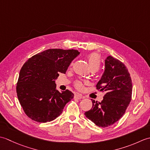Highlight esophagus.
<instances>
[{
  "instance_id": "obj_1",
  "label": "esophagus",
  "mask_w": 150,
  "mask_h": 150,
  "mask_svg": "<svg viewBox=\"0 0 150 150\" xmlns=\"http://www.w3.org/2000/svg\"><path fill=\"white\" fill-rule=\"evenodd\" d=\"M75 97L76 98H78V99H81V98H84L83 95H81V94H76L75 95Z\"/></svg>"
}]
</instances>
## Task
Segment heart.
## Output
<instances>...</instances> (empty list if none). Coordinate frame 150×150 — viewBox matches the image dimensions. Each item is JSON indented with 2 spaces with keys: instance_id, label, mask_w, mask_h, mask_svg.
Here are the masks:
<instances>
[{
  "instance_id": "obj_1",
  "label": "heart",
  "mask_w": 150,
  "mask_h": 150,
  "mask_svg": "<svg viewBox=\"0 0 150 150\" xmlns=\"http://www.w3.org/2000/svg\"><path fill=\"white\" fill-rule=\"evenodd\" d=\"M89 64L91 69L98 70L100 66V56L97 53H91L87 55ZM73 65V63L70 64V66ZM75 87L79 90H82L84 88V83L81 81L77 80L74 82Z\"/></svg>"
}]
</instances>
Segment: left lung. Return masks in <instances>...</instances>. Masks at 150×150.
<instances>
[{
    "label": "left lung",
    "mask_w": 150,
    "mask_h": 150,
    "mask_svg": "<svg viewBox=\"0 0 150 150\" xmlns=\"http://www.w3.org/2000/svg\"><path fill=\"white\" fill-rule=\"evenodd\" d=\"M96 89L106 92L103 100L100 103L92 100L93 106L84 114L97 126L106 128L124 115L132 100V82L125 64L112 56L108 57Z\"/></svg>",
    "instance_id": "obj_1"
}]
</instances>
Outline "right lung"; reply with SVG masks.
Listing matches in <instances>:
<instances>
[{
	"label": "right lung",
	"instance_id": "add662e5",
	"mask_svg": "<svg viewBox=\"0 0 150 150\" xmlns=\"http://www.w3.org/2000/svg\"><path fill=\"white\" fill-rule=\"evenodd\" d=\"M77 50L49 49L31 57L22 66L16 87L24 113L34 121L46 122L62 113L74 96L71 91L57 90L55 80L65 73Z\"/></svg>",
	"mask_w": 150,
	"mask_h": 150
}]
</instances>
